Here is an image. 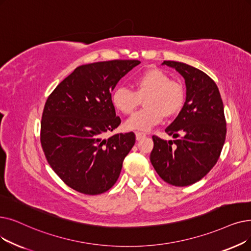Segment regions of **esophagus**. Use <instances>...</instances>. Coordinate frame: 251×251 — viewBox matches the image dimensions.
<instances>
[{
  "label": "esophagus",
  "mask_w": 251,
  "mask_h": 251,
  "mask_svg": "<svg viewBox=\"0 0 251 251\" xmlns=\"http://www.w3.org/2000/svg\"><path fill=\"white\" fill-rule=\"evenodd\" d=\"M135 137H136V140H140L141 138L146 137V133H143V132L136 131V132H135Z\"/></svg>",
  "instance_id": "34e87169"
}]
</instances>
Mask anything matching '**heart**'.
Listing matches in <instances>:
<instances>
[{"label":"heart","mask_w":251,"mask_h":251,"mask_svg":"<svg viewBox=\"0 0 251 251\" xmlns=\"http://www.w3.org/2000/svg\"><path fill=\"white\" fill-rule=\"evenodd\" d=\"M135 91L120 86L112 94L114 106L123 114H131L145 99L144 110H140L127 119L125 126L129 130L150 131L162 122L164 116L177 114L184 101L183 86L169 80V75L158 68H150L136 75L133 79Z\"/></svg>","instance_id":"1"}]
</instances>
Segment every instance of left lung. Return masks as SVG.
<instances>
[{
	"mask_svg": "<svg viewBox=\"0 0 251 251\" xmlns=\"http://www.w3.org/2000/svg\"><path fill=\"white\" fill-rule=\"evenodd\" d=\"M162 65L182 75L186 101L165 129L174 139L152 136L150 159L163 180L187 187L204 177L220 158L226 133L224 103L216 84L204 72L178 61L165 60Z\"/></svg>",
	"mask_w": 251,
	"mask_h": 251,
	"instance_id": "left-lung-1",
	"label": "left lung"
}]
</instances>
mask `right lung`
I'll use <instances>...</instances> for the list:
<instances>
[{
    "mask_svg": "<svg viewBox=\"0 0 251 251\" xmlns=\"http://www.w3.org/2000/svg\"><path fill=\"white\" fill-rule=\"evenodd\" d=\"M139 60L83 64L50 94L41 122V144L51 168L68 186L86 195L110 190L135 144L133 132L115 134L111 92Z\"/></svg>",
    "mask_w": 251,
    "mask_h": 251,
    "instance_id": "right-lung-1",
    "label": "right lung"
}]
</instances>
